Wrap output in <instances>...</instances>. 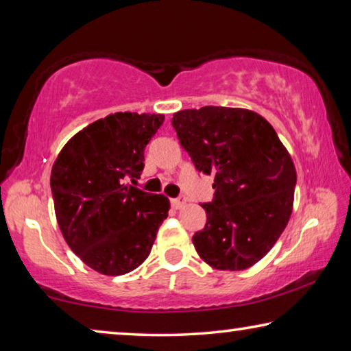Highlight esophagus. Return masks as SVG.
I'll return each mask as SVG.
<instances>
[{
  "label": "esophagus",
  "mask_w": 351,
  "mask_h": 351,
  "mask_svg": "<svg viewBox=\"0 0 351 351\" xmlns=\"http://www.w3.org/2000/svg\"><path fill=\"white\" fill-rule=\"evenodd\" d=\"M171 206H173L175 209H181V207L186 206V198H175V199H171Z\"/></svg>",
  "instance_id": "1"
}]
</instances>
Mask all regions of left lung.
Here are the masks:
<instances>
[{
	"label": "left lung",
	"instance_id": "obj_1",
	"mask_svg": "<svg viewBox=\"0 0 351 351\" xmlns=\"http://www.w3.org/2000/svg\"><path fill=\"white\" fill-rule=\"evenodd\" d=\"M171 123L198 171L213 176L215 198L193 246L221 271L254 266L276 245L294 203L295 167L271 123L228 106L181 110Z\"/></svg>",
	"mask_w": 351,
	"mask_h": 351
}]
</instances>
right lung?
<instances>
[{"label":"right lung","instance_id":"right-lung-1","mask_svg":"<svg viewBox=\"0 0 351 351\" xmlns=\"http://www.w3.org/2000/svg\"><path fill=\"white\" fill-rule=\"evenodd\" d=\"M164 114L114 112L71 138L51 170L58 228L77 257L99 274L122 276L150 255L170 201L125 184L144 169L145 145Z\"/></svg>","mask_w":351,"mask_h":351}]
</instances>
